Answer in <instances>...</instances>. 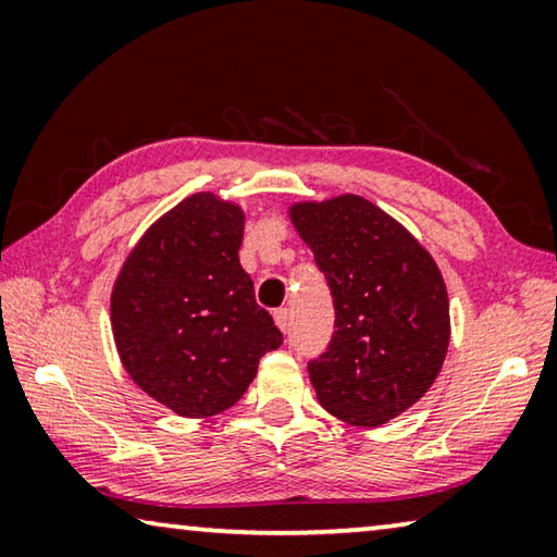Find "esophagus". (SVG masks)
Wrapping results in <instances>:
<instances>
[{
    "label": "esophagus",
    "mask_w": 557,
    "mask_h": 557,
    "mask_svg": "<svg viewBox=\"0 0 557 557\" xmlns=\"http://www.w3.org/2000/svg\"><path fill=\"white\" fill-rule=\"evenodd\" d=\"M275 324L282 329V332H287V326H289V309L287 307L275 309Z\"/></svg>",
    "instance_id": "esophagus-1"
}]
</instances>
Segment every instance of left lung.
<instances>
[{
  "label": "left lung",
  "mask_w": 557,
  "mask_h": 557,
  "mask_svg": "<svg viewBox=\"0 0 557 557\" xmlns=\"http://www.w3.org/2000/svg\"><path fill=\"white\" fill-rule=\"evenodd\" d=\"M292 221L334 299V334L307 371L322 408L375 428L435 383L449 346V301L430 252L361 196L299 203Z\"/></svg>",
  "instance_id": "1"
}]
</instances>
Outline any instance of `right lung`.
I'll use <instances>...</instances> for the list:
<instances>
[{
	"instance_id": "obj_1",
	"label": "right lung",
	"mask_w": 557,
	"mask_h": 557,
	"mask_svg": "<svg viewBox=\"0 0 557 557\" xmlns=\"http://www.w3.org/2000/svg\"><path fill=\"white\" fill-rule=\"evenodd\" d=\"M243 211L188 196L132 250L112 292V329L139 388L184 418L240 400L260 358L282 346L240 268Z\"/></svg>"
}]
</instances>
